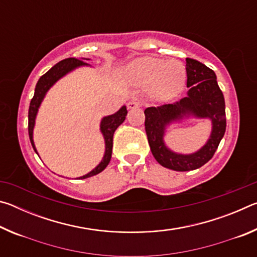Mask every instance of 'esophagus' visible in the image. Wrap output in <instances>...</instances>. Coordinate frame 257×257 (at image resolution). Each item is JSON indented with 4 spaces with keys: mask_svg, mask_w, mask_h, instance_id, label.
<instances>
[{
    "mask_svg": "<svg viewBox=\"0 0 257 257\" xmlns=\"http://www.w3.org/2000/svg\"><path fill=\"white\" fill-rule=\"evenodd\" d=\"M127 106L129 110H135V108H138L139 106H141V102H138L137 99H132V101L128 103Z\"/></svg>",
    "mask_w": 257,
    "mask_h": 257,
    "instance_id": "1",
    "label": "esophagus"
}]
</instances>
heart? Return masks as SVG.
<instances>
[{"mask_svg": "<svg viewBox=\"0 0 257 257\" xmlns=\"http://www.w3.org/2000/svg\"><path fill=\"white\" fill-rule=\"evenodd\" d=\"M186 68L178 60L145 56L133 61L124 70V77L138 86H149L158 98H169L179 93L186 81Z\"/></svg>", "mask_w": 257, "mask_h": 257, "instance_id": "b5f03b06", "label": "heart"}]
</instances>
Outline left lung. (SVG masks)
I'll return each instance as SVG.
<instances>
[{"mask_svg":"<svg viewBox=\"0 0 257 257\" xmlns=\"http://www.w3.org/2000/svg\"><path fill=\"white\" fill-rule=\"evenodd\" d=\"M187 96L179 102L147 107L145 113V130L152 154L164 168L175 171H190L207 163L224 136L225 104L223 94L216 81L214 71L197 60L186 59ZM193 115L207 117L212 121V133L207 144L193 155H178L164 144L165 129L173 120Z\"/></svg>","mask_w":257,"mask_h":257,"instance_id":"obj_1","label":"left lung"}]
</instances>
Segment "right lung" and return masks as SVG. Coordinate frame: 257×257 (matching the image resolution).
I'll list each match as a JSON object with an SVG mask.
<instances>
[{
  "label": "right lung",
  "instance_id": "1",
  "mask_svg": "<svg viewBox=\"0 0 257 257\" xmlns=\"http://www.w3.org/2000/svg\"><path fill=\"white\" fill-rule=\"evenodd\" d=\"M81 66H88L86 62L82 60L76 59V58H69L60 61L59 63H56L54 67H52L49 71H47L45 75H43L40 80L37 81L36 88H35V94L34 97L30 101L29 105V111H28V134H29V139L30 143H32L34 151L36 152L33 139V130L35 125V119H36V114L38 111V107H40L41 103L44 98L45 94L47 93L52 86H53L56 81H58L60 78H62L64 75H67L68 72L72 71L73 69ZM127 107L122 106L120 110L114 113V114L104 116L101 121V133L103 134L104 141H105V153H104L103 160L101 161L96 168L94 170L90 171L87 175L80 177L79 179H86V178L93 177L97 173L102 172L104 169L107 167V164L110 163L111 155H112V147H113V134L116 130V128L123 122L125 119V115H127Z\"/></svg>",
  "mask_w": 257,
  "mask_h": 257
}]
</instances>
